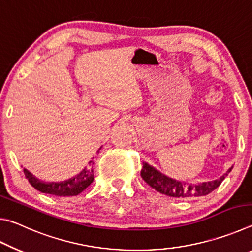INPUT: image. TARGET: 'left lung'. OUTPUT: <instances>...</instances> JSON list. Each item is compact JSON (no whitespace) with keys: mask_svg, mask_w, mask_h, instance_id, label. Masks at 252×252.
I'll use <instances>...</instances> for the list:
<instances>
[{"mask_svg":"<svg viewBox=\"0 0 252 252\" xmlns=\"http://www.w3.org/2000/svg\"><path fill=\"white\" fill-rule=\"evenodd\" d=\"M233 167L230 168L222 177L213 181L202 182L199 185H188L186 182L177 181L172 178L164 176L163 173L158 171L157 169L151 167L147 162H143L141 177L149 186L157 190L158 192L168 195L173 198H187V197H202L207 195L213 190L217 189L221 182L224 180V178L228 176V173L231 171Z\"/></svg>","mask_w":252,"mask_h":252,"instance_id":"left-lung-1","label":"left lung"}]
</instances>
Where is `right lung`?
Wrapping results in <instances>:
<instances>
[{"instance_id":"1","label":"right lung","mask_w":252,"mask_h":252,"mask_svg":"<svg viewBox=\"0 0 252 252\" xmlns=\"http://www.w3.org/2000/svg\"><path fill=\"white\" fill-rule=\"evenodd\" d=\"M101 149V148H100ZM94 162L90 161V165H93ZM25 178L28 179L31 186L35 188L36 190L43 193L53 194L57 197H72V195H78L83 190L91 185L94 180V174H93L92 168H84L78 176L69 179V180L61 182H44L33 176L27 169L23 170Z\"/></svg>"}]
</instances>
